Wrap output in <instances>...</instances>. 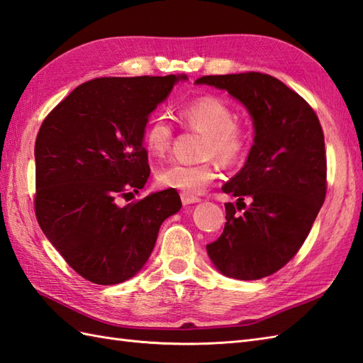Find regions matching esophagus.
<instances>
[{
  "mask_svg": "<svg viewBox=\"0 0 363 363\" xmlns=\"http://www.w3.org/2000/svg\"><path fill=\"white\" fill-rule=\"evenodd\" d=\"M181 201H182L184 206H187V204H194V203L201 201V199H199V198L195 196V195L186 194V191H182V194H181Z\"/></svg>",
  "mask_w": 363,
  "mask_h": 363,
  "instance_id": "obj_1",
  "label": "esophagus"
}]
</instances>
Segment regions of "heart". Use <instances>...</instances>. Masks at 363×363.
<instances>
[{
    "label": "heart",
    "mask_w": 363,
    "mask_h": 363,
    "mask_svg": "<svg viewBox=\"0 0 363 363\" xmlns=\"http://www.w3.org/2000/svg\"><path fill=\"white\" fill-rule=\"evenodd\" d=\"M182 125L203 133L201 156L215 157L221 165L234 167L246 159L251 148V130L237 121L234 107L215 95H201L179 111ZM173 126L165 115H152L143 129V146L151 157H164L172 148ZM217 176L215 164H172L157 173L160 186L186 194H198Z\"/></svg>",
    "instance_id": "heart-1"
}]
</instances>
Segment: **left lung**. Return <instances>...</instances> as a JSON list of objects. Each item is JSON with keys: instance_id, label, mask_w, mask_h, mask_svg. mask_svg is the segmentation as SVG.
<instances>
[{"instance_id": "8db88e82", "label": "left lung", "mask_w": 363, "mask_h": 363, "mask_svg": "<svg viewBox=\"0 0 363 363\" xmlns=\"http://www.w3.org/2000/svg\"><path fill=\"white\" fill-rule=\"evenodd\" d=\"M196 84L225 89L240 99L256 129L245 167L223 186L238 203L225 204V229L206 246L207 254L223 274L262 279L296 256L325 203V134L311 104L274 76L212 74Z\"/></svg>"}]
</instances>
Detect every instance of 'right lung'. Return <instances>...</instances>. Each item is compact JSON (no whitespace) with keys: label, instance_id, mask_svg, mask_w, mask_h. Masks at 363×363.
Returning <instances> with one entry per match:
<instances>
[{"label":"right lung","instance_id":"add662e5","mask_svg":"<svg viewBox=\"0 0 363 363\" xmlns=\"http://www.w3.org/2000/svg\"><path fill=\"white\" fill-rule=\"evenodd\" d=\"M179 78L186 76L90 79L38 129L35 217L84 279L112 285L133 277L148 260L162 223L181 209L174 189L118 206L148 181L143 129Z\"/></svg>","mask_w":363,"mask_h":363}]
</instances>
